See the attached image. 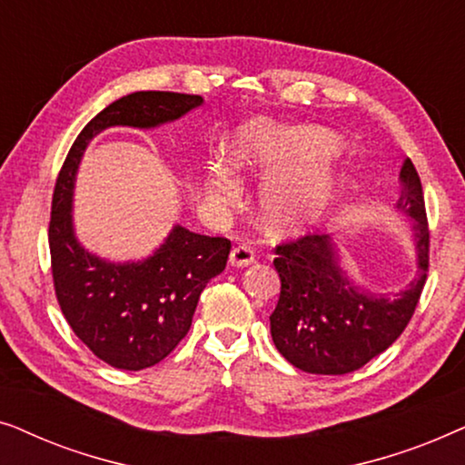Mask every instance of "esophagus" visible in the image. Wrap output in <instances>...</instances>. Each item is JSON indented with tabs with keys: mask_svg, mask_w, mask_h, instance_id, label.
Listing matches in <instances>:
<instances>
[{
	"mask_svg": "<svg viewBox=\"0 0 465 465\" xmlns=\"http://www.w3.org/2000/svg\"><path fill=\"white\" fill-rule=\"evenodd\" d=\"M253 258H256V253L250 245H237L232 247L228 262H231V266H237V269H243V266H250L253 262Z\"/></svg>",
	"mask_w": 465,
	"mask_h": 465,
	"instance_id": "34e87169",
	"label": "esophagus"
}]
</instances>
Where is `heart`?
<instances>
[{
	"label": "heart",
	"mask_w": 465,
	"mask_h": 465,
	"mask_svg": "<svg viewBox=\"0 0 465 465\" xmlns=\"http://www.w3.org/2000/svg\"><path fill=\"white\" fill-rule=\"evenodd\" d=\"M336 137L313 124H272L253 120L237 131L228 148L232 167L241 173H271L260 190V207L279 232L313 224L332 199ZM209 199L232 203L239 186L226 167L213 163L207 171Z\"/></svg>",
	"instance_id": "heart-1"
}]
</instances>
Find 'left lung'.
Returning a JSON list of instances; mask_svg holds the SVG:
<instances>
[{"mask_svg":"<svg viewBox=\"0 0 465 465\" xmlns=\"http://www.w3.org/2000/svg\"><path fill=\"white\" fill-rule=\"evenodd\" d=\"M393 209L411 222L415 237L417 275L402 290L372 292L355 283L332 234H307L275 250L282 294L271 336L292 366L311 374L353 372L402 334L428 277L430 252L421 180L411 158L400 169Z\"/></svg>","mask_w":465,"mask_h":465,"instance_id":"obj_1","label":"left lung"}]
</instances>
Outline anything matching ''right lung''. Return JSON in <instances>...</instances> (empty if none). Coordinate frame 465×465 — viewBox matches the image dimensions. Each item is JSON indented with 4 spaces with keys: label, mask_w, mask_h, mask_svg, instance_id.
<instances>
[{
    "label": "right lung",
    "mask_w": 465,
    "mask_h": 465,
    "mask_svg": "<svg viewBox=\"0 0 465 465\" xmlns=\"http://www.w3.org/2000/svg\"><path fill=\"white\" fill-rule=\"evenodd\" d=\"M201 105L199 94L167 91L116 99L75 137L56 180L48 228L56 301L75 336L120 371H143L173 351L188 334L201 292L224 271L231 241L175 224L150 256L101 258L75 237V175L88 143L105 129H156Z\"/></svg>",
    "instance_id": "add662e5"
}]
</instances>
